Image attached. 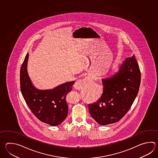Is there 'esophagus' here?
Instances as JSON below:
<instances>
[{
    "label": "esophagus",
    "instance_id": "34e87169",
    "mask_svg": "<svg viewBox=\"0 0 158 158\" xmlns=\"http://www.w3.org/2000/svg\"><path fill=\"white\" fill-rule=\"evenodd\" d=\"M91 81L92 78L90 77H87L83 80H79L76 81V83L74 84V88L77 90H81L83 89Z\"/></svg>",
    "mask_w": 158,
    "mask_h": 158
}]
</instances>
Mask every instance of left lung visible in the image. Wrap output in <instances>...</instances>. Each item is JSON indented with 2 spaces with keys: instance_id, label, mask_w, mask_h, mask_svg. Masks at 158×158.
I'll list each match as a JSON object with an SVG mask.
<instances>
[{
  "instance_id": "obj_1",
  "label": "left lung",
  "mask_w": 158,
  "mask_h": 158,
  "mask_svg": "<svg viewBox=\"0 0 158 158\" xmlns=\"http://www.w3.org/2000/svg\"><path fill=\"white\" fill-rule=\"evenodd\" d=\"M103 94L89 104L90 115L100 125L119 122L128 111L139 93L141 72L135 56L126 58L113 77L102 79Z\"/></svg>"
}]
</instances>
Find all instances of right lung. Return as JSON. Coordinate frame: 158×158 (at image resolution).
<instances>
[{
  "mask_svg": "<svg viewBox=\"0 0 158 158\" xmlns=\"http://www.w3.org/2000/svg\"><path fill=\"white\" fill-rule=\"evenodd\" d=\"M29 53L20 70V87L30 109L41 122L52 126L60 124L68 115L66 96L72 90L74 81L61 84L52 89L39 90L32 85L27 71Z\"/></svg>",
  "mask_w": 158,
  "mask_h": 158,
  "instance_id": "add662e5",
  "label": "right lung"
}]
</instances>
